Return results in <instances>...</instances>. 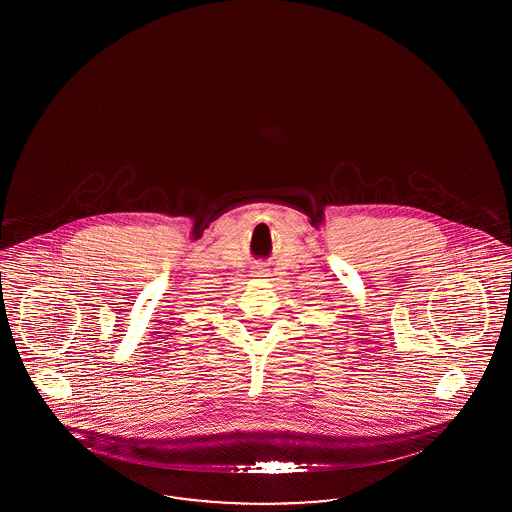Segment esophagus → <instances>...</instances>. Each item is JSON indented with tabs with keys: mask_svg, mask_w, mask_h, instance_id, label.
Here are the masks:
<instances>
[{
	"mask_svg": "<svg viewBox=\"0 0 512 512\" xmlns=\"http://www.w3.org/2000/svg\"><path fill=\"white\" fill-rule=\"evenodd\" d=\"M257 274H259V272H257Z\"/></svg>",
	"mask_w": 512,
	"mask_h": 512,
	"instance_id": "esophagus-1",
	"label": "esophagus"
}]
</instances>
